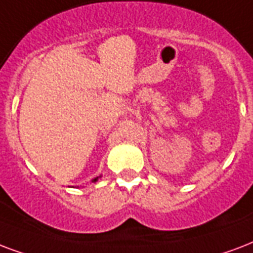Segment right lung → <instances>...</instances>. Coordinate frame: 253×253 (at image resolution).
Returning a JSON list of instances; mask_svg holds the SVG:
<instances>
[{
	"instance_id": "add662e5",
	"label": "right lung",
	"mask_w": 253,
	"mask_h": 253,
	"mask_svg": "<svg viewBox=\"0 0 253 253\" xmlns=\"http://www.w3.org/2000/svg\"><path fill=\"white\" fill-rule=\"evenodd\" d=\"M98 178H101V176H96V178H94L92 179V182H96V180H98Z\"/></svg>"
}]
</instances>
